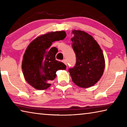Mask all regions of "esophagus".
Here are the masks:
<instances>
[{"label":"esophagus","instance_id":"obj_1","mask_svg":"<svg viewBox=\"0 0 127 127\" xmlns=\"http://www.w3.org/2000/svg\"><path fill=\"white\" fill-rule=\"evenodd\" d=\"M63 62L66 65H67V61H66V60L65 59H64L63 60Z\"/></svg>","mask_w":127,"mask_h":127}]
</instances>
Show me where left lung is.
I'll return each mask as SVG.
<instances>
[{"instance_id": "obj_1", "label": "left lung", "mask_w": 127, "mask_h": 127, "mask_svg": "<svg viewBox=\"0 0 127 127\" xmlns=\"http://www.w3.org/2000/svg\"><path fill=\"white\" fill-rule=\"evenodd\" d=\"M71 38L76 63L68 71L78 86L88 88L96 84L102 76L105 59L101 49L92 36L80 30H73Z\"/></svg>"}]
</instances>
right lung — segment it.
I'll list each match as a JSON object with an SVG mask.
<instances>
[{"instance_id": "add662e5", "label": "right lung", "mask_w": 127, "mask_h": 127, "mask_svg": "<svg viewBox=\"0 0 127 127\" xmlns=\"http://www.w3.org/2000/svg\"><path fill=\"white\" fill-rule=\"evenodd\" d=\"M65 31L47 33L36 38L28 46L23 55L22 68L25 78L37 90H45L50 86L51 81L55 78L56 72L65 69L66 65L55 59L58 49H49L52 42L63 40Z\"/></svg>"}]
</instances>
